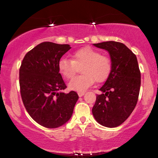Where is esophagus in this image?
Listing matches in <instances>:
<instances>
[{"label": "esophagus", "mask_w": 158, "mask_h": 158, "mask_svg": "<svg viewBox=\"0 0 158 158\" xmlns=\"http://www.w3.org/2000/svg\"><path fill=\"white\" fill-rule=\"evenodd\" d=\"M84 94H85V92H78V95H79V97H82V96L84 95Z\"/></svg>", "instance_id": "1"}]
</instances>
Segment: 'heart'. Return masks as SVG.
Wrapping results in <instances>:
<instances>
[{"label": "heart", "mask_w": 158, "mask_h": 158, "mask_svg": "<svg viewBox=\"0 0 158 158\" xmlns=\"http://www.w3.org/2000/svg\"><path fill=\"white\" fill-rule=\"evenodd\" d=\"M72 59L61 58L58 62L59 73L67 79H72L81 68L82 75L72 79L68 87L70 90L84 92L94 84L103 82L109 77L111 71V61L99 50L90 47H85L74 51Z\"/></svg>", "instance_id": "heart-1"}]
</instances>
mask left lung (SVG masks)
Returning <instances> with one entry per match:
<instances>
[{
	"label": "left lung",
	"mask_w": 158,
	"mask_h": 158,
	"mask_svg": "<svg viewBox=\"0 0 158 158\" xmlns=\"http://www.w3.org/2000/svg\"><path fill=\"white\" fill-rule=\"evenodd\" d=\"M110 54L111 71L97 95L92 113L99 124L108 128L120 126L135 109L140 88V71L135 54L124 44L105 41L94 44Z\"/></svg>",
	"instance_id": "1"
}]
</instances>
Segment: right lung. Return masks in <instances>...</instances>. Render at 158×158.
<instances>
[{
    "instance_id": "obj_1",
    "label": "right lung",
    "mask_w": 158,
    "mask_h": 158,
    "mask_svg": "<svg viewBox=\"0 0 158 158\" xmlns=\"http://www.w3.org/2000/svg\"><path fill=\"white\" fill-rule=\"evenodd\" d=\"M71 48L69 44L45 41L25 55L19 69L20 92L27 111L36 123L49 128L67 123L73 114L79 96L67 88L58 69L61 56Z\"/></svg>"
}]
</instances>
